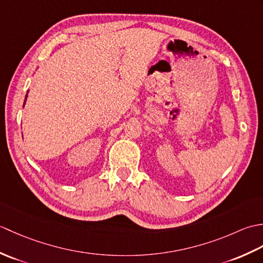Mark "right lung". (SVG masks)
<instances>
[{
  "mask_svg": "<svg viewBox=\"0 0 263 263\" xmlns=\"http://www.w3.org/2000/svg\"><path fill=\"white\" fill-rule=\"evenodd\" d=\"M27 96H28V93L26 95V98H25V99H27ZM25 103H26V100H25ZM24 106H25V104H24Z\"/></svg>",
  "mask_w": 263,
  "mask_h": 263,
  "instance_id": "add662e5",
  "label": "right lung"
}]
</instances>
